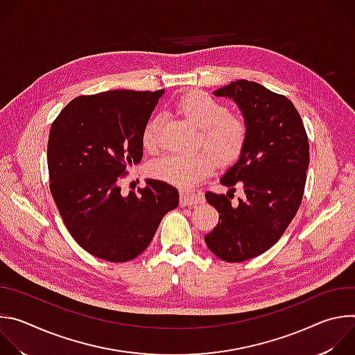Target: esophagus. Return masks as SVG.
<instances>
[{
	"mask_svg": "<svg viewBox=\"0 0 355 355\" xmlns=\"http://www.w3.org/2000/svg\"><path fill=\"white\" fill-rule=\"evenodd\" d=\"M204 193L200 191H192V189H184L180 193V202L181 205H195V204H200V202H204Z\"/></svg>",
	"mask_w": 355,
	"mask_h": 355,
	"instance_id": "esophagus-1",
	"label": "esophagus"
}]
</instances>
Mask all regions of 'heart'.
<instances>
[{"label":"heart","mask_w":355,"mask_h":355,"mask_svg":"<svg viewBox=\"0 0 355 355\" xmlns=\"http://www.w3.org/2000/svg\"><path fill=\"white\" fill-rule=\"evenodd\" d=\"M175 112L199 129L198 146L211 151L195 155L170 153L148 166V174L168 184L188 188L211 174L216 164L227 166L240 159L248 140V123L241 114L229 108L207 92L192 91L181 96ZM164 116L155 114L141 130V144L147 151L160 146Z\"/></svg>","instance_id":"heart-1"}]
</instances>
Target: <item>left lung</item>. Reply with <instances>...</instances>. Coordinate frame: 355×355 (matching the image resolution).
Returning a JSON list of instances; mask_svg holds the SVG:
<instances>
[{"instance_id":"1","label":"left lung","mask_w":355,"mask_h":355,"mask_svg":"<svg viewBox=\"0 0 355 355\" xmlns=\"http://www.w3.org/2000/svg\"><path fill=\"white\" fill-rule=\"evenodd\" d=\"M215 95L234 99L248 123V140L240 160L220 178L230 192L205 193L220 214L205 241L223 261L241 263L271 248L295 218L305 191L309 140L285 95L247 80L230 83ZM239 184L245 198L233 202Z\"/></svg>"}]
</instances>
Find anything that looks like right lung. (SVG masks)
<instances>
[{"label": "right lung", "mask_w": 355, "mask_h": 355, "mask_svg": "<svg viewBox=\"0 0 355 355\" xmlns=\"http://www.w3.org/2000/svg\"><path fill=\"white\" fill-rule=\"evenodd\" d=\"M163 89L80 95L53 121L47 141L49 187L73 239L89 254L126 263L148 247L177 188L147 180L122 193L126 167L143 156L141 130Z\"/></svg>", "instance_id": "1"}]
</instances>
